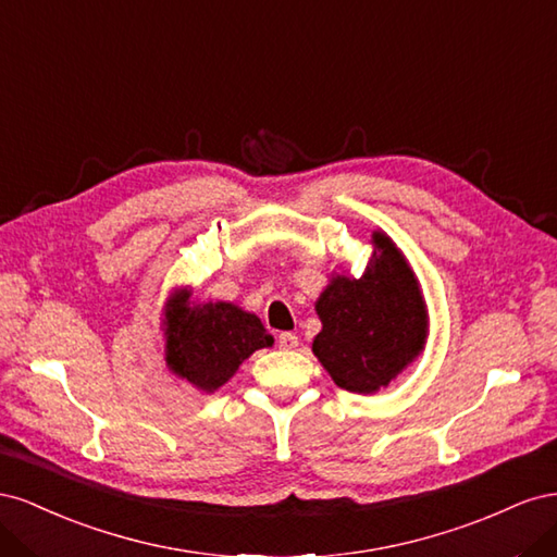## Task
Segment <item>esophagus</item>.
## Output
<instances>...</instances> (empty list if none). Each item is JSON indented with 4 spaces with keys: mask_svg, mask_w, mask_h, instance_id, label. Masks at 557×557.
Here are the masks:
<instances>
[{
    "mask_svg": "<svg viewBox=\"0 0 557 557\" xmlns=\"http://www.w3.org/2000/svg\"><path fill=\"white\" fill-rule=\"evenodd\" d=\"M278 346H281L283 350H293V348H297V346H299L297 334H293V332H281V334H278Z\"/></svg>",
    "mask_w": 557,
    "mask_h": 557,
    "instance_id": "1",
    "label": "esophagus"
}]
</instances>
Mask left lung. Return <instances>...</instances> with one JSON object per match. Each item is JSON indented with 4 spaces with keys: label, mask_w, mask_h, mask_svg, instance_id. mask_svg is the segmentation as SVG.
Wrapping results in <instances>:
<instances>
[{
    "label": "left lung",
    "mask_w": 557,
    "mask_h": 557,
    "mask_svg": "<svg viewBox=\"0 0 557 557\" xmlns=\"http://www.w3.org/2000/svg\"><path fill=\"white\" fill-rule=\"evenodd\" d=\"M374 260L362 278L336 276L315 301L323 330L315 358L348 393L369 395L391 383L425 346L428 311L411 267L374 232Z\"/></svg>",
    "instance_id": "1"
}]
</instances>
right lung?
I'll list each match as a JSON object with an SVG mask.
<instances>
[{"label":"right lung","mask_w":557,"mask_h":557,"mask_svg":"<svg viewBox=\"0 0 557 557\" xmlns=\"http://www.w3.org/2000/svg\"><path fill=\"white\" fill-rule=\"evenodd\" d=\"M166 364L201 391L213 393L258 348L272 346L260 318L225 301L188 305L178 295L166 311Z\"/></svg>","instance_id":"right-lung-1"}]
</instances>
